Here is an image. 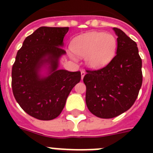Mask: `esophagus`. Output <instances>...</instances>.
Here are the masks:
<instances>
[{
    "instance_id": "esophagus-1",
    "label": "esophagus",
    "mask_w": 153,
    "mask_h": 153,
    "mask_svg": "<svg viewBox=\"0 0 153 153\" xmlns=\"http://www.w3.org/2000/svg\"><path fill=\"white\" fill-rule=\"evenodd\" d=\"M85 74H86V72H85V71H83V70H82V71H81V79H83Z\"/></svg>"
}]
</instances>
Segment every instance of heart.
I'll use <instances>...</instances> for the list:
<instances>
[{
  "label": "heart",
  "instance_id": "obj_1",
  "mask_svg": "<svg viewBox=\"0 0 153 153\" xmlns=\"http://www.w3.org/2000/svg\"><path fill=\"white\" fill-rule=\"evenodd\" d=\"M117 40L111 33L87 32L76 36L71 43V49L77 56L85 57L90 68L100 69L113 59L117 51ZM73 60L75 56L70 55Z\"/></svg>",
  "mask_w": 153,
  "mask_h": 153
}]
</instances>
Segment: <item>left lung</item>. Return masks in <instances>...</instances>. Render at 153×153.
<instances>
[{
  "label": "left lung",
  "mask_w": 153,
  "mask_h": 153,
  "mask_svg": "<svg viewBox=\"0 0 153 153\" xmlns=\"http://www.w3.org/2000/svg\"><path fill=\"white\" fill-rule=\"evenodd\" d=\"M113 30L117 36L116 56L100 70H86L83 78L87 108L102 119L127 111L136 101L143 83L137 44L120 29Z\"/></svg>",
  "instance_id": "obj_1"
}]
</instances>
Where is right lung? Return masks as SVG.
<instances>
[{
	"label": "right lung",
	"mask_w": 153,
	"mask_h": 153,
	"mask_svg": "<svg viewBox=\"0 0 153 153\" xmlns=\"http://www.w3.org/2000/svg\"><path fill=\"white\" fill-rule=\"evenodd\" d=\"M69 27H40L27 36L12 67V90L21 107L31 117L51 120L60 114L76 83L79 71L59 69L66 54L63 38Z\"/></svg>",
	"instance_id": "obj_1"
}]
</instances>
